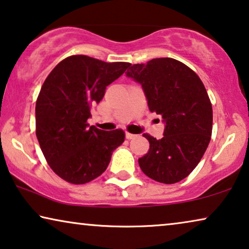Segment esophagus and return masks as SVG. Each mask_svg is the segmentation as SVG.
I'll return each mask as SVG.
<instances>
[{"label":"esophagus","instance_id":"1","mask_svg":"<svg viewBox=\"0 0 249 249\" xmlns=\"http://www.w3.org/2000/svg\"><path fill=\"white\" fill-rule=\"evenodd\" d=\"M135 137H136V135L130 134V132H125V138H127V139H132Z\"/></svg>","mask_w":249,"mask_h":249}]
</instances>
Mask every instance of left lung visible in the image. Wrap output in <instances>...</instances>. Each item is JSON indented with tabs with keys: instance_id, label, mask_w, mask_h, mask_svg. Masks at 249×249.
I'll use <instances>...</instances> for the list:
<instances>
[{
	"instance_id": "8db88e82",
	"label": "left lung",
	"mask_w": 249,
	"mask_h": 249,
	"mask_svg": "<svg viewBox=\"0 0 249 249\" xmlns=\"http://www.w3.org/2000/svg\"><path fill=\"white\" fill-rule=\"evenodd\" d=\"M128 78L141 85L148 108L162 115L161 139L147 134L149 151L138 160L142 171L162 183L185 179L203 158L212 135V104L202 80L180 61L153 59L129 66Z\"/></svg>"
}]
</instances>
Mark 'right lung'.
Instances as JSON below:
<instances>
[{"label":"right lung","instance_id":"1","mask_svg":"<svg viewBox=\"0 0 249 249\" xmlns=\"http://www.w3.org/2000/svg\"><path fill=\"white\" fill-rule=\"evenodd\" d=\"M130 63L86 55L61 61L44 81L36 102V136L51 169L74 185L89 182L107 170L124 132L104 131L87 120L108 85Z\"/></svg>","mask_w":249,"mask_h":249}]
</instances>
